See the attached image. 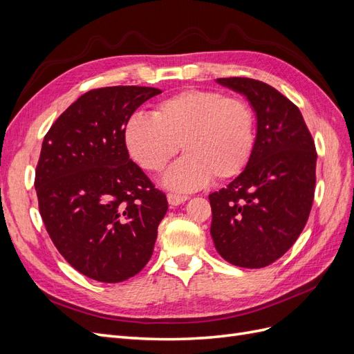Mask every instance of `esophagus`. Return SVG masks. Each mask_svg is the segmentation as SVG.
<instances>
[{
  "instance_id": "34e87169",
  "label": "esophagus",
  "mask_w": 354,
  "mask_h": 354,
  "mask_svg": "<svg viewBox=\"0 0 354 354\" xmlns=\"http://www.w3.org/2000/svg\"><path fill=\"white\" fill-rule=\"evenodd\" d=\"M167 199H168L169 205L176 207V205H180V203L186 202V201L189 199V196H187V195H178V194H168V195H167Z\"/></svg>"
}]
</instances>
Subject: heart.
<instances>
[{"label": "heart", "mask_w": 354, "mask_h": 354, "mask_svg": "<svg viewBox=\"0 0 354 354\" xmlns=\"http://www.w3.org/2000/svg\"><path fill=\"white\" fill-rule=\"evenodd\" d=\"M124 138L131 158L151 173L162 171L181 143L186 155L167 171L164 185L190 192L212 176L227 180L242 173L254 151L255 116L241 99L190 88L159 102L153 115H131Z\"/></svg>", "instance_id": "1"}]
</instances>
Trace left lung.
<instances>
[{
  "mask_svg": "<svg viewBox=\"0 0 354 354\" xmlns=\"http://www.w3.org/2000/svg\"><path fill=\"white\" fill-rule=\"evenodd\" d=\"M217 82L250 102L257 134L245 169L209 195L211 238L230 264L261 269L281 259L306 226L315 198L316 147L301 112L269 84Z\"/></svg>",
  "mask_w": 354,
  "mask_h": 354,
  "instance_id": "left-lung-1",
  "label": "left lung"
}]
</instances>
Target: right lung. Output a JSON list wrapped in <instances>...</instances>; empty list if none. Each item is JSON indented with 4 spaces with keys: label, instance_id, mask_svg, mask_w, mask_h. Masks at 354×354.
Instances as JSON below:
<instances>
[{
    "label": "right lung",
    "instance_id": "obj_1",
    "mask_svg": "<svg viewBox=\"0 0 354 354\" xmlns=\"http://www.w3.org/2000/svg\"><path fill=\"white\" fill-rule=\"evenodd\" d=\"M162 93L118 85L82 94L51 125L35 171L42 221L57 251L90 279H130L151 260L168 209L127 151L125 124Z\"/></svg>",
    "mask_w": 354,
    "mask_h": 354
}]
</instances>
